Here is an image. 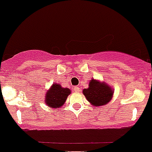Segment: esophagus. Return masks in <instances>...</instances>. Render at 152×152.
Returning a JSON list of instances; mask_svg holds the SVG:
<instances>
[{"mask_svg": "<svg viewBox=\"0 0 152 152\" xmlns=\"http://www.w3.org/2000/svg\"><path fill=\"white\" fill-rule=\"evenodd\" d=\"M74 90L76 92H80V87H79V86H75V87H74Z\"/></svg>", "mask_w": 152, "mask_h": 152, "instance_id": "1", "label": "esophagus"}]
</instances>
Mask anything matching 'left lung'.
Wrapping results in <instances>:
<instances>
[{"label":"left lung","mask_w":152,"mask_h":152,"mask_svg":"<svg viewBox=\"0 0 152 152\" xmlns=\"http://www.w3.org/2000/svg\"><path fill=\"white\" fill-rule=\"evenodd\" d=\"M83 93L88 102L95 107H99L105 105L111 100L113 92L105 83L92 80L89 82V88L83 89Z\"/></svg>","instance_id":"left-lung-1"}]
</instances>
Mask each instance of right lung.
Returning a JSON list of instances; mask_svg holds the SVG:
<instances>
[{
	"label": "right lung",
	"instance_id": "obj_1",
	"mask_svg": "<svg viewBox=\"0 0 152 152\" xmlns=\"http://www.w3.org/2000/svg\"><path fill=\"white\" fill-rule=\"evenodd\" d=\"M70 92V89L68 88H63L60 84L54 83L46 93V104L53 108L60 107L65 103Z\"/></svg>",
	"mask_w": 152,
	"mask_h": 152
}]
</instances>
